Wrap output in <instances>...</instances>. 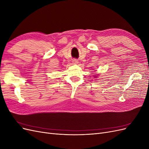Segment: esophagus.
<instances>
[{"label": "esophagus", "mask_w": 149, "mask_h": 149, "mask_svg": "<svg viewBox=\"0 0 149 149\" xmlns=\"http://www.w3.org/2000/svg\"><path fill=\"white\" fill-rule=\"evenodd\" d=\"M73 63L74 64H78V61L77 60L74 59V60H73Z\"/></svg>", "instance_id": "34e87169"}]
</instances>
